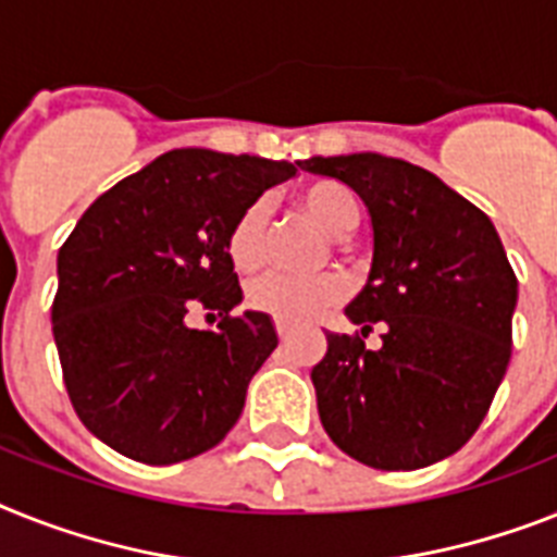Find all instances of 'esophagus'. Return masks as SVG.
I'll return each instance as SVG.
<instances>
[{"label": "esophagus", "instance_id": "1", "mask_svg": "<svg viewBox=\"0 0 557 557\" xmlns=\"http://www.w3.org/2000/svg\"><path fill=\"white\" fill-rule=\"evenodd\" d=\"M275 333H278V338H282V342H287L289 333H293V327H289L287 321H275Z\"/></svg>", "mask_w": 557, "mask_h": 557}]
</instances>
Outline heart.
<instances>
[{"mask_svg": "<svg viewBox=\"0 0 557 557\" xmlns=\"http://www.w3.org/2000/svg\"><path fill=\"white\" fill-rule=\"evenodd\" d=\"M296 201L312 222L333 238L350 236L361 222V205H358L356 193L338 182H312L305 190H298ZM268 224V199H252L236 215V222L230 224L227 259L238 273H252L264 261ZM344 296H347V282L338 273H264L252 278L247 287V307L256 312H268L278 321L301 324V321L315 319L327 307L338 305Z\"/></svg>", "mask_w": 557, "mask_h": 557, "instance_id": "b5f03b06", "label": "heart"}]
</instances>
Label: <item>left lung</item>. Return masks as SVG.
<instances>
[{
	"mask_svg": "<svg viewBox=\"0 0 557 557\" xmlns=\"http://www.w3.org/2000/svg\"><path fill=\"white\" fill-rule=\"evenodd\" d=\"M372 222V268L312 367L321 424L375 470H421L472 438L512 356L518 278L490 215L430 170L381 153L312 156ZM372 326L382 344L363 338Z\"/></svg>",
	"mask_w": 557,
	"mask_h": 557,
	"instance_id": "1",
	"label": "left lung"
}]
</instances>
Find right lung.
Listing matches in <instances>:
<instances>
[{"label":"right lung","instance_id":"obj_1","mask_svg":"<svg viewBox=\"0 0 557 557\" xmlns=\"http://www.w3.org/2000/svg\"><path fill=\"white\" fill-rule=\"evenodd\" d=\"M296 164L185 147L87 207L59 250L50 307L64 387L82 424L133 461L178 463L233 430L250 379L278 344L247 310L227 259L236 215ZM193 309L219 331H193Z\"/></svg>","mask_w":557,"mask_h":557}]
</instances>
